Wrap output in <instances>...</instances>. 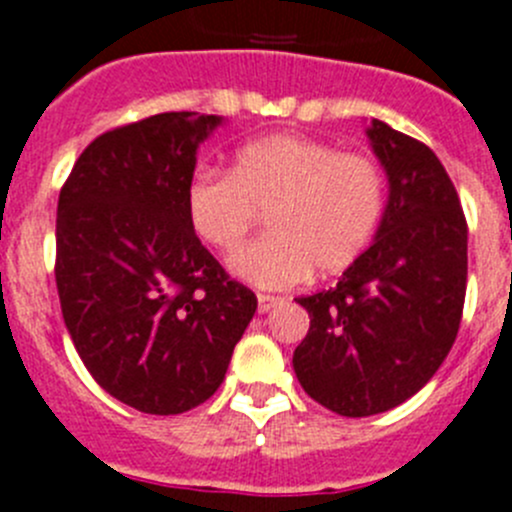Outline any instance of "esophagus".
Here are the masks:
<instances>
[{
	"mask_svg": "<svg viewBox=\"0 0 512 512\" xmlns=\"http://www.w3.org/2000/svg\"><path fill=\"white\" fill-rule=\"evenodd\" d=\"M280 303H283V298H275V295H265V293L257 295V310H260V313H267V310H272Z\"/></svg>",
	"mask_w": 512,
	"mask_h": 512,
	"instance_id": "obj_1",
	"label": "esophagus"
}]
</instances>
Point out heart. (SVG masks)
<instances>
[{
    "mask_svg": "<svg viewBox=\"0 0 512 512\" xmlns=\"http://www.w3.org/2000/svg\"><path fill=\"white\" fill-rule=\"evenodd\" d=\"M257 212H267L270 234L229 267L257 288H293L313 267L336 275L369 250L386 212V174L371 156L280 133L237 148L227 174L194 171L184 189L186 224L217 252L242 247Z\"/></svg>",
    "mask_w": 512,
    "mask_h": 512,
    "instance_id": "1",
    "label": "heart"
}]
</instances>
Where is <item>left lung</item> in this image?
I'll return each mask as SVG.
<instances>
[{"instance_id":"1","label":"left lung","mask_w":512,"mask_h":512,"mask_svg":"<svg viewBox=\"0 0 512 512\" xmlns=\"http://www.w3.org/2000/svg\"><path fill=\"white\" fill-rule=\"evenodd\" d=\"M389 202L374 245L336 288L298 298L310 328L293 369L341 417L389 412L417 394L455 343L467 288V222L429 146L371 121Z\"/></svg>"}]
</instances>
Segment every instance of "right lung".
Masks as SVG:
<instances>
[{"instance_id":"add662e5","label":"right lung","mask_w":512,"mask_h":512,"mask_svg":"<svg viewBox=\"0 0 512 512\" xmlns=\"http://www.w3.org/2000/svg\"><path fill=\"white\" fill-rule=\"evenodd\" d=\"M219 123L179 111L105 131L60 189L62 318L90 376L143 414L204 404L257 310L186 224L197 148Z\"/></svg>"}]
</instances>
